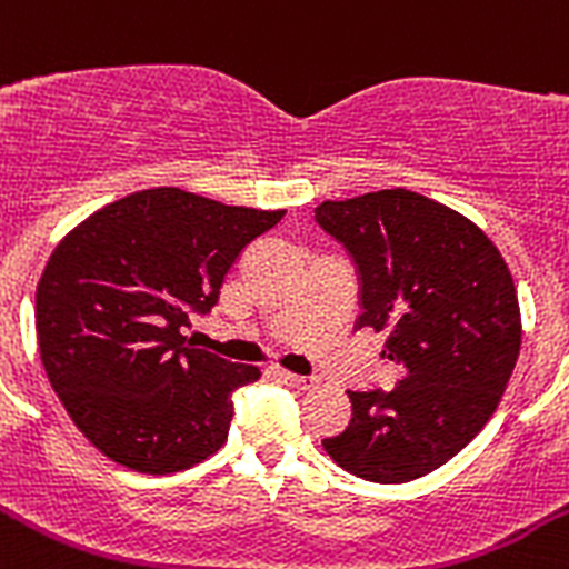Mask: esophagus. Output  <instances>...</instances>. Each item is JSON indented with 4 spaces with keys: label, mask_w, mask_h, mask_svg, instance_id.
<instances>
[{
    "label": "esophagus",
    "mask_w": 569,
    "mask_h": 569,
    "mask_svg": "<svg viewBox=\"0 0 569 569\" xmlns=\"http://www.w3.org/2000/svg\"><path fill=\"white\" fill-rule=\"evenodd\" d=\"M278 376L286 381V385L297 387V390H309V387L317 385V376H297V373H289V370H278Z\"/></svg>",
    "instance_id": "esophagus-1"
}]
</instances>
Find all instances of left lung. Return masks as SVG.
Instances as JSON below:
<instances>
[{"instance_id":"1","label":"left lung","mask_w":569,"mask_h":569,"mask_svg":"<svg viewBox=\"0 0 569 569\" xmlns=\"http://www.w3.org/2000/svg\"><path fill=\"white\" fill-rule=\"evenodd\" d=\"M315 219L357 267V328L390 333L381 357L401 370L390 392L348 390L350 423L322 446L362 480H418L500 405L522 345L513 278L480 227L412 190L322 201Z\"/></svg>"}]
</instances>
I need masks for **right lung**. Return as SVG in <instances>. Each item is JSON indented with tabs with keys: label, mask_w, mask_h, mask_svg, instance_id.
<instances>
[{
	"label": "right lung",
	"mask_w": 569,
	"mask_h": 569,
	"mask_svg": "<svg viewBox=\"0 0 569 569\" xmlns=\"http://www.w3.org/2000/svg\"><path fill=\"white\" fill-rule=\"evenodd\" d=\"M286 210L230 207L179 188L117 199L69 232L36 289L47 379L89 443L142 475L219 452L232 392L258 368L193 348L247 243Z\"/></svg>",
	"instance_id": "right-lung-1"
}]
</instances>
